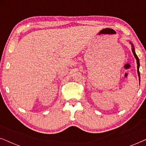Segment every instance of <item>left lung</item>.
<instances>
[{
  "mask_svg": "<svg viewBox=\"0 0 146 146\" xmlns=\"http://www.w3.org/2000/svg\"><path fill=\"white\" fill-rule=\"evenodd\" d=\"M131 50H132V52L133 54V55H134V56L135 58V59H136V61H137V74H138V76H139V82H140V74H139V58L138 57H137V56L136 55V54L135 52V50H134V47H133V45L132 44V43L131 42Z\"/></svg>",
  "mask_w": 146,
  "mask_h": 146,
  "instance_id": "left-lung-1",
  "label": "left lung"
}]
</instances>
